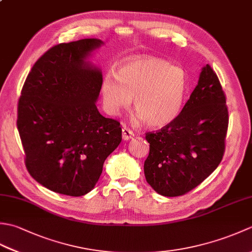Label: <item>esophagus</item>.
Masks as SVG:
<instances>
[{"mask_svg": "<svg viewBox=\"0 0 252 252\" xmlns=\"http://www.w3.org/2000/svg\"><path fill=\"white\" fill-rule=\"evenodd\" d=\"M134 136V133H133L131 130L127 129V127H122V140L123 141H129L131 138Z\"/></svg>", "mask_w": 252, "mask_h": 252, "instance_id": "1", "label": "esophagus"}]
</instances>
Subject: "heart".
<instances>
[{
	"mask_svg": "<svg viewBox=\"0 0 252 252\" xmlns=\"http://www.w3.org/2000/svg\"><path fill=\"white\" fill-rule=\"evenodd\" d=\"M186 74L178 66H169L164 60L141 56L122 65L115 73L105 74L101 83L104 108L117 116L134 104L135 123L151 127L170 125L183 106Z\"/></svg>",
	"mask_w": 252,
	"mask_h": 252,
	"instance_id": "heart-1",
	"label": "heart"
}]
</instances>
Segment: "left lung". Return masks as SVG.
I'll return each instance as SVG.
<instances>
[{"label":"left lung","instance_id":"left-lung-1","mask_svg":"<svg viewBox=\"0 0 252 252\" xmlns=\"http://www.w3.org/2000/svg\"><path fill=\"white\" fill-rule=\"evenodd\" d=\"M225 104L221 83L207 63L180 115L160 131L147 133L144 173L159 195H184L218 168L228 126Z\"/></svg>","mask_w":252,"mask_h":252}]
</instances>
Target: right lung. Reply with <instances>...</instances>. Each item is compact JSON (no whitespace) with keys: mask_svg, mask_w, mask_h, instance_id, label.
I'll list each match as a JSON object with an SVG mask.
<instances>
[{"mask_svg":"<svg viewBox=\"0 0 252 252\" xmlns=\"http://www.w3.org/2000/svg\"><path fill=\"white\" fill-rule=\"evenodd\" d=\"M104 42L53 46L32 67L18 101L26 167L37 183L67 196L92 190L106 158L121 142L120 123L96 107L101 70L88 58Z\"/></svg>","mask_w":252,"mask_h":252,"instance_id":"add662e5","label":"right lung"}]
</instances>
